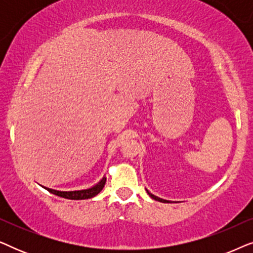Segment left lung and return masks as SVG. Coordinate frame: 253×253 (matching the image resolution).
<instances>
[{
  "label": "left lung",
  "mask_w": 253,
  "mask_h": 253,
  "mask_svg": "<svg viewBox=\"0 0 253 253\" xmlns=\"http://www.w3.org/2000/svg\"><path fill=\"white\" fill-rule=\"evenodd\" d=\"M148 195H150V196H151L152 198H153V199L158 200V202H161V203H169L168 200H165V199H161V198H159V197H155L154 195H152V193H150V192H148Z\"/></svg>",
  "instance_id": "1"
}]
</instances>
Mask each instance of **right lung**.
I'll use <instances>...</instances> for the list:
<instances>
[{
  "label": "right lung",
  "instance_id": "obj_1",
  "mask_svg": "<svg viewBox=\"0 0 253 253\" xmlns=\"http://www.w3.org/2000/svg\"><path fill=\"white\" fill-rule=\"evenodd\" d=\"M106 184V178L103 177L101 181H100L98 184H95L92 188L86 189V190H79V191H57V190H53L49 188H44L48 190L53 195H56L58 197H62V198L67 199H74V200H82V199H88L92 198L98 195V193L103 189V186Z\"/></svg>",
  "mask_w": 253,
  "mask_h": 253
}]
</instances>
